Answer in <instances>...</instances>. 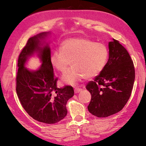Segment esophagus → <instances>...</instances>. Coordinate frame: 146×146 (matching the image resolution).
Returning a JSON list of instances; mask_svg holds the SVG:
<instances>
[{
	"label": "esophagus",
	"instance_id": "34e87169",
	"mask_svg": "<svg viewBox=\"0 0 146 146\" xmlns=\"http://www.w3.org/2000/svg\"><path fill=\"white\" fill-rule=\"evenodd\" d=\"M81 90H82V89L79 88H74V92L76 94L80 92H81Z\"/></svg>",
	"mask_w": 146,
	"mask_h": 146
}]
</instances>
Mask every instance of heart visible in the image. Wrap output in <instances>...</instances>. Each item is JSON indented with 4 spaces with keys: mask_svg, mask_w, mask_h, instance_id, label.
Returning a JSON list of instances; mask_svg holds the SVG:
<instances>
[{
    "mask_svg": "<svg viewBox=\"0 0 146 146\" xmlns=\"http://www.w3.org/2000/svg\"><path fill=\"white\" fill-rule=\"evenodd\" d=\"M108 49L104 44L96 42L85 38H73L64 40L60 50L51 54L50 61L54 68L64 73L62 80L69 84H74L82 78H90L99 74L106 65Z\"/></svg>",
    "mask_w": 146,
    "mask_h": 146,
    "instance_id": "obj_1",
    "label": "heart"
}]
</instances>
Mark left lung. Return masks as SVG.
I'll return each mask as SVG.
<instances>
[{
    "instance_id": "left-lung-1",
    "label": "left lung",
    "mask_w": 146,
    "mask_h": 146,
    "mask_svg": "<svg viewBox=\"0 0 146 146\" xmlns=\"http://www.w3.org/2000/svg\"><path fill=\"white\" fill-rule=\"evenodd\" d=\"M109 58L94 80L86 86L92 98L88 110L98 117H106L121 111L130 97L135 80L133 62L119 41L110 42Z\"/></svg>"
}]
</instances>
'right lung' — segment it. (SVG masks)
<instances>
[{"label":"right lung","instance_id":"1","mask_svg":"<svg viewBox=\"0 0 146 146\" xmlns=\"http://www.w3.org/2000/svg\"><path fill=\"white\" fill-rule=\"evenodd\" d=\"M49 33H42L28 40L18 60L16 90L23 108L35 120L52 124L67 115L66 103L74 94L73 88L65 86L58 88L52 66L50 48L42 40ZM35 53L43 63L36 71L25 68L27 59Z\"/></svg>","mask_w":146,"mask_h":146}]
</instances>
